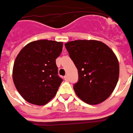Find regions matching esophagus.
<instances>
[{
    "mask_svg": "<svg viewBox=\"0 0 133 133\" xmlns=\"http://www.w3.org/2000/svg\"><path fill=\"white\" fill-rule=\"evenodd\" d=\"M64 79H65V81H66V82H68V76H64Z\"/></svg>",
    "mask_w": 133,
    "mask_h": 133,
    "instance_id": "1",
    "label": "esophagus"
}]
</instances>
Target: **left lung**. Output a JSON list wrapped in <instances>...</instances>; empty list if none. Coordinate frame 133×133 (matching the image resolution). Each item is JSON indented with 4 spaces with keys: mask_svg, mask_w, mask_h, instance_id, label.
<instances>
[{
    "mask_svg": "<svg viewBox=\"0 0 133 133\" xmlns=\"http://www.w3.org/2000/svg\"><path fill=\"white\" fill-rule=\"evenodd\" d=\"M65 46L78 70V81L74 85L76 95L89 105L105 101L115 89L119 75L114 51L95 40L73 41Z\"/></svg>",
    "mask_w": 133,
    "mask_h": 133,
    "instance_id": "left-lung-1",
    "label": "left lung"
}]
</instances>
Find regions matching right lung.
Instances as JSON below:
<instances>
[{"instance_id": "add662e5", "label": "right lung", "mask_w": 133, "mask_h": 133, "mask_svg": "<svg viewBox=\"0 0 133 133\" xmlns=\"http://www.w3.org/2000/svg\"><path fill=\"white\" fill-rule=\"evenodd\" d=\"M63 43L39 40L27 44L16 57L13 81L17 91L30 103L43 105L57 94L63 78L58 75L56 59Z\"/></svg>"}]
</instances>
